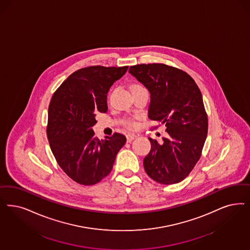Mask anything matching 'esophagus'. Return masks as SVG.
<instances>
[{
	"label": "esophagus",
	"instance_id": "obj_1",
	"mask_svg": "<svg viewBox=\"0 0 250 250\" xmlns=\"http://www.w3.org/2000/svg\"><path fill=\"white\" fill-rule=\"evenodd\" d=\"M135 138H136V135H135V134H127V135H126V140H127V142H131Z\"/></svg>",
	"mask_w": 250,
	"mask_h": 250
}]
</instances>
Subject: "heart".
<instances>
[{"mask_svg": "<svg viewBox=\"0 0 250 250\" xmlns=\"http://www.w3.org/2000/svg\"><path fill=\"white\" fill-rule=\"evenodd\" d=\"M133 87H143V86H141V85H138V84H134V85L131 86V88H133ZM128 125L131 126V127H133V126H135V124L132 123V122H130L129 124H128Z\"/></svg>", "mask_w": 250, "mask_h": 250, "instance_id": "obj_1", "label": "heart"}]
</instances>
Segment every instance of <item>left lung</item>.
<instances>
[{
    "mask_svg": "<svg viewBox=\"0 0 250 250\" xmlns=\"http://www.w3.org/2000/svg\"><path fill=\"white\" fill-rule=\"evenodd\" d=\"M129 73L150 93L148 118L164 124L163 144L148 138L144 158L146 174L163 185L183 181L198 163L208 134L202 95L188 74L164 63L137 64Z\"/></svg>",
    "mask_w": 250,
    "mask_h": 250,
    "instance_id": "left-lung-1",
    "label": "left lung"
}]
</instances>
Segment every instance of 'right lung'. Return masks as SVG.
<instances>
[{
	"mask_svg": "<svg viewBox=\"0 0 250 250\" xmlns=\"http://www.w3.org/2000/svg\"><path fill=\"white\" fill-rule=\"evenodd\" d=\"M128 66L101 65L79 69L52 95L48 111L47 137L62 171L80 185L102 181L111 171L126 138L119 133L100 140L92 126L96 112H106L107 93Z\"/></svg>",
	"mask_w": 250,
	"mask_h": 250,
	"instance_id": "right-lung-1",
	"label": "right lung"
}]
</instances>
